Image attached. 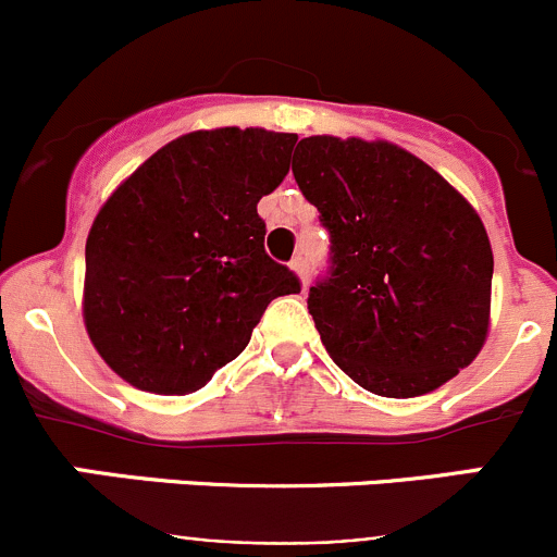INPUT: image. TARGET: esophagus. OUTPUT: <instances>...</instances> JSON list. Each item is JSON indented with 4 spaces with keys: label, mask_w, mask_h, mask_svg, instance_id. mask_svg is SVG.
<instances>
[{
    "label": "esophagus",
    "mask_w": 557,
    "mask_h": 557,
    "mask_svg": "<svg viewBox=\"0 0 557 557\" xmlns=\"http://www.w3.org/2000/svg\"><path fill=\"white\" fill-rule=\"evenodd\" d=\"M290 269H294V272L299 274L301 285H305V288H307V283H310V272H307V261H305V258L296 256L294 261H290Z\"/></svg>",
    "instance_id": "obj_1"
}]
</instances>
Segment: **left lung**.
Masks as SVG:
<instances>
[{
  "mask_svg": "<svg viewBox=\"0 0 557 557\" xmlns=\"http://www.w3.org/2000/svg\"><path fill=\"white\" fill-rule=\"evenodd\" d=\"M290 170L329 232L307 310L336 367L387 398L429 393L469 367L493 283L469 201L391 143L307 137Z\"/></svg>",
  "mask_w": 557,
  "mask_h": 557,
  "instance_id": "obj_1",
  "label": "left lung"
}]
</instances>
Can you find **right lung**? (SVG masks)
<instances>
[{
    "mask_svg": "<svg viewBox=\"0 0 557 557\" xmlns=\"http://www.w3.org/2000/svg\"><path fill=\"white\" fill-rule=\"evenodd\" d=\"M296 134L194 132L150 156L94 221L86 329L126 383L199 391L239 356L269 301L299 294L263 250L261 196L288 174Z\"/></svg>",
    "mask_w": 557,
    "mask_h": 557,
    "instance_id": "obj_1",
    "label": "right lung"
}]
</instances>
